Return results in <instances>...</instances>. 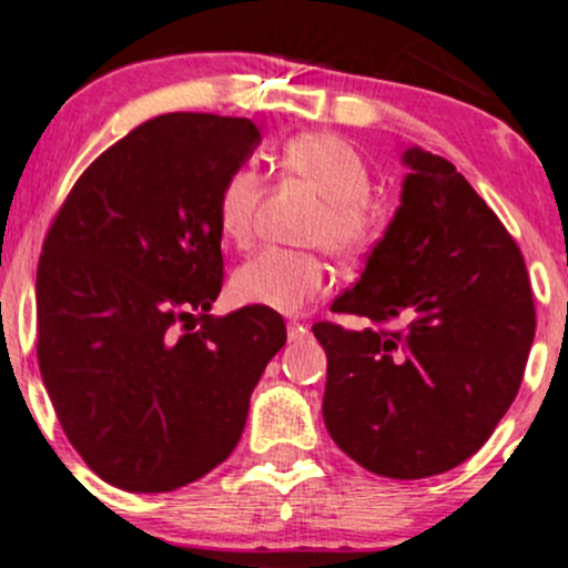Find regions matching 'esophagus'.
Instances as JSON below:
<instances>
[{
    "label": "esophagus",
    "mask_w": 568,
    "mask_h": 568,
    "mask_svg": "<svg viewBox=\"0 0 568 568\" xmlns=\"http://www.w3.org/2000/svg\"><path fill=\"white\" fill-rule=\"evenodd\" d=\"M306 334H310V328L304 323H288V342H302Z\"/></svg>",
    "instance_id": "esophagus-1"
}]
</instances>
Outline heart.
<instances>
[{
    "mask_svg": "<svg viewBox=\"0 0 568 568\" xmlns=\"http://www.w3.org/2000/svg\"><path fill=\"white\" fill-rule=\"evenodd\" d=\"M277 168L321 194V207L304 230L306 243L328 247L331 256L349 262L376 237L371 205V171L355 146L331 133H302L280 149ZM264 200V179L253 168H234L219 189V226L234 245H245ZM328 264L317 251L262 247L232 275V293L240 304L296 315L328 288Z\"/></svg>",
    "mask_w": 568,
    "mask_h": 568,
    "instance_id": "1",
    "label": "heart"
}]
</instances>
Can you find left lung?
Segmentation results:
<instances>
[{
	"instance_id": "obj_1",
	"label": "left lung",
	"mask_w": 568,
	"mask_h": 568,
	"mask_svg": "<svg viewBox=\"0 0 568 568\" xmlns=\"http://www.w3.org/2000/svg\"><path fill=\"white\" fill-rule=\"evenodd\" d=\"M400 207L331 310L403 331L315 323L323 419L366 470L414 480L478 452L507 414L534 342L524 256L448 160L410 146Z\"/></svg>"
}]
</instances>
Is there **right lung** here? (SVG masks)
Masks as SVG:
<instances>
[{
	"instance_id": "1",
	"label": "right lung",
	"mask_w": 568,
	"mask_h": 568,
	"mask_svg": "<svg viewBox=\"0 0 568 568\" xmlns=\"http://www.w3.org/2000/svg\"><path fill=\"white\" fill-rule=\"evenodd\" d=\"M262 133L245 116H154L80 175L37 270V357L71 446L106 484L160 494L234 452L283 349L275 310L213 317L219 189Z\"/></svg>"
}]
</instances>
